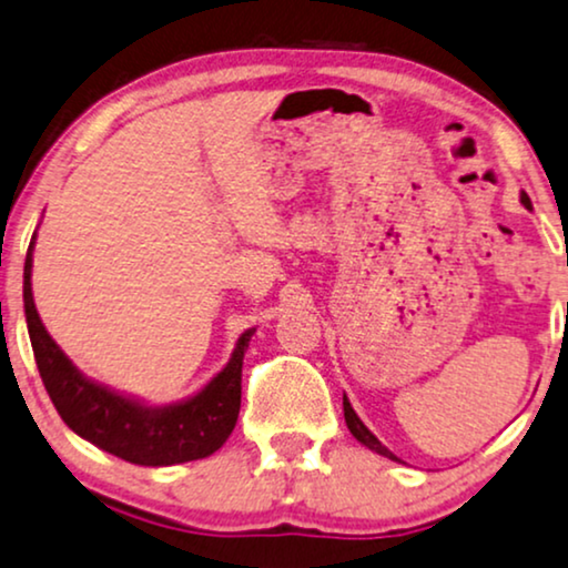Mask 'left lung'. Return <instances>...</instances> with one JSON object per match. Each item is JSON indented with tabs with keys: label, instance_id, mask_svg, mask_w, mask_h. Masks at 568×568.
I'll return each mask as SVG.
<instances>
[{
	"label": "left lung",
	"instance_id": "left-lung-1",
	"mask_svg": "<svg viewBox=\"0 0 568 568\" xmlns=\"http://www.w3.org/2000/svg\"><path fill=\"white\" fill-rule=\"evenodd\" d=\"M521 205L527 207V210H531V200L527 197V192H521ZM342 405H345V422H347V429H349V434H353L355 439H358V443H363L368 447V450H374V453H379V455H384V458H389V460H400L397 458L395 453H389L387 447H384L379 439L374 437V434L368 432V426L361 422L358 418V413L353 410V405H349V400H347V395L342 397Z\"/></svg>",
	"mask_w": 568,
	"mask_h": 568
}]
</instances>
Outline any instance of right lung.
<instances>
[{
  "instance_id": "add662e5",
  "label": "right lung",
  "mask_w": 568,
  "mask_h": 568,
  "mask_svg": "<svg viewBox=\"0 0 568 568\" xmlns=\"http://www.w3.org/2000/svg\"><path fill=\"white\" fill-rule=\"evenodd\" d=\"M33 240L28 244L23 268L26 324L41 382L62 422L87 443L136 466L186 464V460L207 458L219 450L240 418L242 361L255 328H247L236 339L234 353L223 371L186 400L146 405L134 397H125L104 384L87 379L58 347V342L49 337L31 292Z\"/></svg>"
}]
</instances>
